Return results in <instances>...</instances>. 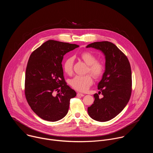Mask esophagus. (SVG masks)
<instances>
[{
  "mask_svg": "<svg viewBox=\"0 0 153 153\" xmlns=\"http://www.w3.org/2000/svg\"><path fill=\"white\" fill-rule=\"evenodd\" d=\"M77 96H81V97H83V96H84V94H82V93H78L77 94Z\"/></svg>",
  "mask_w": 153,
  "mask_h": 153,
  "instance_id": "34e87169",
  "label": "esophagus"
}]
</instances>
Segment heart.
<instances>
[{
	"instance_id": "1",
	"label": "heart",
	"mask_w": 153,
	"mask_h": 153,
	"mask_svg": "<svg viewBox=\"0 0 153 153\" xmlns=\"http://www.w3.org/2000/svg\"><path fill=\"white\" fill-rule=\"evenodd\" d=\"M81 59L88 65V72H90L93 76L98 79L102 77L105 72V65L99 61L96 55L90 51H84L80 54ZM74 59L73 57H69L65 59L62 64V68L65 73L71 74L73 69ZM93 77L90 74L84 76H76L71 79L69 83L73 88L74 90L83 92L89 88L93 84Z\"/></svg>"
}]
</instances>
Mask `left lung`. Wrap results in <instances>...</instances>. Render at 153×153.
Instances as JSON below:
<instances>
[{
    "label": "left lung",
    "instance_id": "left-lung-1",
    "mask_svg": "<svg viewBox=\"0 0 153 153\" xmlns=\"http://www.w3.org/2000/svg\"><path fill=\"white\" fill-rule=\"evenodd\" d=\"M86 48L102 51L105 56V71L98 84V94L92 105L88 108L89 116L99 122L110 120L126 106L132 91V76L129 62L125 54L110 42H96Z\"/></svg>",
    "mask_w": 153,
    "mask_h": 153
}]
</instances>
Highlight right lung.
Instances as JSON below:
<instances>
[{"label":"right lung","mask_w":153,"mask_h":153,"mask_svg":"<svg viewBox=\"0 0 153 153\" xmlns=\"http://www.w3.org/2000/svg\"><path fill=\"white\" fill-rule=\"evenodd\" d=\"M79 46L49 40L30 55L25 73V94L32 110L41 119L56 122L68 111L76 93L63 76V56ZM58 93L54 95V92Z\"/></svg>","instance_id":"add662e5"}]
</instances>
